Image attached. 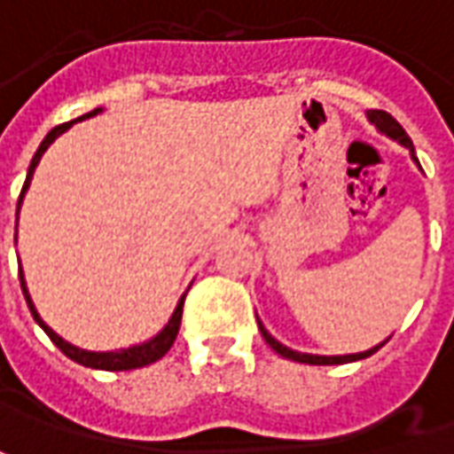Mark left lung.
Listing matches in <instances>:
<instances>
[{
	"label": "left lung",
	"mask_w": 454,
	"mask_h": 454,
	"mask_svg": "<svg viewBox=\"0 0 454 454\" xmlns=\"http://www.w3.org/2000/svg\"><path fill=\"white\" fill-rule=\"evenodd\" d=\"M367 119L380 129V133H384V136H389V138L399 140L403 148L411 150V158H413V162L419 165V158H416V150H413V143H411L409 133L401 129V123L391 114L387 112H380V109H372V112H367ZM257 328H260V333H262V338H265V342L272 348L275 352H279L282 357H286V360H294V362H304V364H345V362H355V360H364V357H370V355H374V352L380 350L384 342H380V345H374V348H370V350L364 352H355V355H309V352H296L292 350V348H286V345H282L279 340H275L272 335L267 333V328L260 321H257Z\"/></svg>",
	"instance_id": "1"
}]
</instances>
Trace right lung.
I'll use <instances>...</instances> for the list:
<instances>
[{
  "label": "right lung",
  "instance_id": "right-lung-1",
  "mask_svg": "<svg viewBox=\"0 0 454 454\" xmlns=\"http://www.w3.org/2000/svg\"><path fill=\"white\" fill-rule=\"evenodd\" d=\"M102 112V109H94V112L84 114V116H80V119L70 121V123H60V126H55L48 136L43 138V143L38 145V150H35L34 160H31V165H28V175H26V182H24V189H21V194H19V208H21V201H24V194L26 189H28V184H31V177H34L35 168H38V162H41V158H43V153L48 150V145L53 143L58 136H63L65 130L70 129L73 123H77V121H84V119H92V116H97V114ZM16 216H19V211H16ZM19 279H21V292H24L26 296V304H28V309H31V316L35 318V324L43 328L45 333H48V338L60 348V352L63 355H67L70 360L80 362V364H84V367H92V370H106V372H123V370H138V367H145V364H153V362H158L165 352L172 348V342H175V338H177V331H179V324H182V306H184V296H187V292L182 294V299H179L177 309H175V314L169 316L168 325L160 331L155 338H150V340L140 342V345H133V348H123V350H112V352H92V350H82V348H77V345H73V342L63 340L60 335L55 333L53 328H48V325L43 324V318L38 316V311H35L34 301H31V294H28V289H26V279H24V270H21V265H19Z\"/></svg>",
  "mask_w": 454,
  "mask_h": 454
}]
</instances>
